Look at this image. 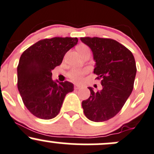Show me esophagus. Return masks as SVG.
I'll use <instances>...</instances> for the list:
<instances>
[{
    "label": "esophagus",
    "instance_id": "1",
    "mask_svg": "<svg viewBox=\"0 0 154 154\" xmlns=\"http://www.w3.org/2000/svg\"><path fill=\"white\" fill-rule=\"evenodd\" d=\"M81 88L80 85H75V86H74V88H75V90H78V89H79Z\"/></svg>",
    "mask_w": 154,
    "mask_h": 154
}]
</instances>
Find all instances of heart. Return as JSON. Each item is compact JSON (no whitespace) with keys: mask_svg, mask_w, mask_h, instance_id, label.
<instances>
[{"mask_svg":"<svg viewBox=\"0 0 154 154\" xmlns=\"http://www.w3.org/2000/svg\"><path fill=\"white\" fill-rule=\"evenodd\" d=\"M78 50H79V53H82L84 51H86V50H90L89 47L85 44H81L78 47ZM87 72V71L85 69H72V70H70L68 73V76L69 79L74 82H77L79 83L82 81V77Z\"/></svg>","mask_w":154,"mask_h":154,"instance_id":"heart-1","label":"heart"}]
</instances>
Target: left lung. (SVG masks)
Listing matches in <instances>:
<instances>
[{
    "instance_id": "left-lung-1",
    "label": "left lung",
    "mask_w": 154,
    "mask_h": 154,
    "mask_svg": "<svg viewBox=\"0 0 154 154\" xmlns=\"http://www.w3.org/2000/svg\"><path fill=\"white\" fill-rule=\"evenodd\" d=\"M93 54L96 61L94 74L101 79L102 89L95 92L88 88L90 96L82 101L88 119L104 122L115 116L132 93L136 74V61L132 53L124 45L111 38H81Z\"/></svg>"
}]
</instances>
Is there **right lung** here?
Masks as SVG:
<instances>
[{
  "label": "right lung",
  "instance_id": "1",
  "mask_svg": "<svg viewBox=\"0 0 154 154\" xmlns=\"http://www.w3.org/2000/svg\"><path fill=\"white\" fill-rule=\"evenodd\" d=\"M78 43L77 38L55 37L38 41L20 56L17 68L18 89L23 104L35 116L51 119L59 113L73 84L52 80L51 70Z\"/></svg>",
  "mask_w": 154,
  "mask_h": 154
}]
</instances>
